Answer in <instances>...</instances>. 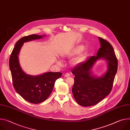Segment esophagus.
<instances>
[{
  "label": "esophagus",
  "instance_id": "obj_1",
  "mask_svg": "<svg viewBox=\"0 0 130 130\" xmlns=\"http://www.w3.org/2000/svg\"><path fill=\"white\" fill-rule=\"evenodd\" d=\"M64 76L65 77H68L70 76V74L69 73H66L65 75H64Z\"/></svg>",
  "mask_w": 130,
  "mask_h": 130
}]
</instances>
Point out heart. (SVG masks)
<instances>
[{"label":"heart","instance_id":"b5f03b06","mask_svg":"<svg viewBox=\"0 0 130 130\" xmlns=\"http://www.w3.org/2000/svg\"><path fill=\"white\" fill-rule=\"evenodd\" d=\"M84 49H85V46L84 45H78L72 51H71L69 53L66 54L65 55H66L67 56H74L76 55H78L83 51ZM87 52H85L84 53L81 54L80 55H79V56L77 57L74 59L73 62V64L76 65L80 64L81 63L83 62V61L85 60V58L87 57ZM59 63H60V62H59Z\"/></svg>","mask_w":130,"mask_h":130}]
</instances>
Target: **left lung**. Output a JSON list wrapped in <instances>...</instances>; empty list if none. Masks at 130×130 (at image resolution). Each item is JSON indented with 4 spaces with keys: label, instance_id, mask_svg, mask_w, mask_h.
I'll return each instance as SVG.
<instances>
[{
    "label": "left lung",
    "instance_id": "1",
    "mask_svg": "<svg viewBox=\"0 0 130 130\" xmlns=\"http://www.w3.org/2000/svg\"><path fill=\"white\" fill-rule=\"evenodd\" d=\"M99 39L101 48L96 56L90 57L72 70L75 75L72 88L74 97L78 104L84 107L95 105L109 95L118 69V60L112 46L102 38ZM100 59L107 61L108 69L105 75L96 77L91 75V69Z\"/></svg>",
    "mask_w": 130,
    "mask_h": 130
}]
</instances>
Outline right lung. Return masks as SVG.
<instances>
[{
    "label": "right lung",
    "instance_id": "add662e5",
    "mask_svg": "<svg viewBox=\"0 0 130 130\" xmlns=\"http://www.w3.org/2000/svg\"><path fill=\"white\" fill-rule=\"evenodd\" d=\"M44 36L31 35L19 39L9 60V67L15 90L25 100L32 104H38L48 99L53 89L55 81L62 75L60 72H48L39 76H31L25 74L20 66L18 55L23 43Z\"/></svg>",
    "mask_w": 130,
    "mask_h": 130
}]
</instances>
